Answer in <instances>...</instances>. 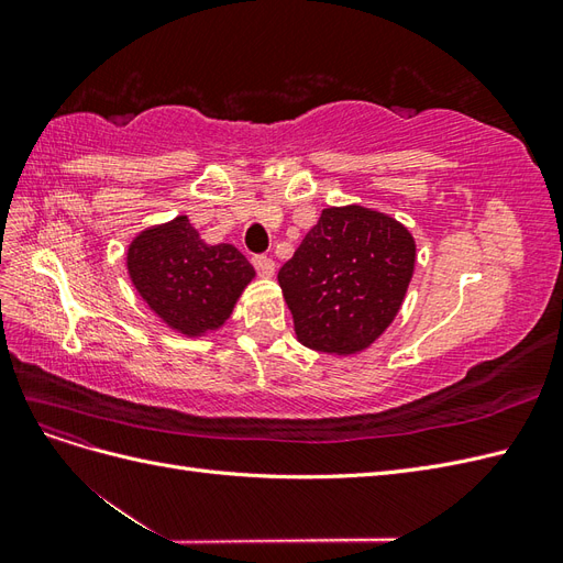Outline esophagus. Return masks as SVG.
Wrapping results in <instances>:
<instances>
[{
	"label": "esophagus",
	"instance_id": "obj_1",
	"mask_svg": "<svg viewBox=\"0 0 563 563\" xmlns=\"http://www.w3.org/2000/svg\"><path fill=\"white\" fill-rule=\"evenodd\" d=\"M251 263H253V267L258 269V275H263V277H272L275 275V261L269 258V255H253L251 258Z\"/></svg>",
	"mask_w": 563,
	"mask_h": 563
}]
</instances>
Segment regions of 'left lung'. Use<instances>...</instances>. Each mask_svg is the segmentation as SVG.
<instances>
[{
	"mask_svg": "<svg viewBox=\"0 0 563 563\" xmlns=\"http://www.w3.org/2000/svg\"><path fill=\"white\" fill-rule=\"evenodd\" d=\"M413 265V236L397 220L323 209L277 275L300 343L335 354L368 347L397 317Z\"/></svg>",
	"mask_w": 563,
	"mask_h": 563,
	"instance_id": "left-lung-1",
	"label": "left lung"
}]
</instances>
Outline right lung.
<instances>
[{
  "instance_id": "obj_1",
  "label": "right lung",
  "mask_w": 563,
  "mask_h": 563,
  "mask_svg": "<svg viewBox=\"0 0 563 563\" xmlns=\"http://www.w3.org/2000/svg\"><path fill=\"white\" fill-rule=\"evenodd\" d=\"M126 261L143 300L185 335L225 323L255 275L234 246L203 244L185 216L135 236Z\"/></svg>"
}]
</instances>
